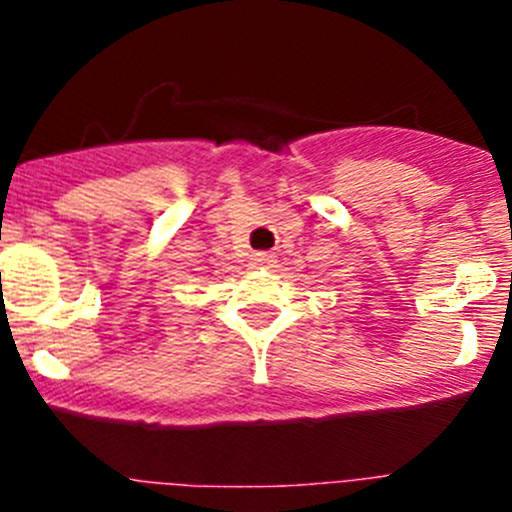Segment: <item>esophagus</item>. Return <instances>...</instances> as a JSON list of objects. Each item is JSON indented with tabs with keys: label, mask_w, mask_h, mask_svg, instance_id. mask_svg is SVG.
<instances>
[{
	"label": "esophagus",
	"mask_w": 512,
	"mask_h": 512,
	"mask_svg": "<svg viewBox=\"0 0 512 512\" xmlns=\"http://www.w3.org/2000/svg\"><path fill=\"white\" fill-rule=\"evenodd\" d=\"M272 262H275V255H272V252H255V255H252V265L255 267H270Z\"/></svg>",
	"instance_id": "obj_1"
}]
</instances>
